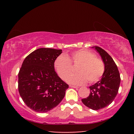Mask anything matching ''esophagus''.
<instances>
[{"mask_svg":"<svg viewBox=\"0 0 134 134\" xmlns=\"http://www.w3.org/2000/svg\"><path fill=\"white\" fill-rule=\"evenodd\" d=\"M69 87L71 88H78L77 87H76V86H74V85H69Z\"/></svg>","mask_w":134,"mask_h":134,"instance_id":"34e87169","label":"esophagus"}]
</instances>
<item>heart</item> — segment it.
<instances>
[{
  "instance_id": "1",
  "label": "heart",
  "mask_w": 134,
  "mask_h": 134,
  "mask_svg": "<svg viewBox=\"0 0 134 134\" xmlns=\"http://www.w3.org/2000/svg\"><path fill=\"white\" fill-rule=\"evenodd\" d=\"M71 63L78 64L76 69L77 73L69 76L72 70ZM54 68L62 79L65 80L67 77V82L76 85H84L87 80L89 83L97 82L105 71L103 61L96 57L94 53L86 49L75 51L71 54L70 57L60 55L55 60Z\"/></svg>"
}]
</instances>
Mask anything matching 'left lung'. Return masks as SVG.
<instances>
[{
  "mask_svg": "<svg viewBox=\"0 0 134 134\" xmlns=\"http://www.w3.org/2000/svg\"><path fill=\"white\" fill-rule=\"evenodd\" d=\"M99 54L105 66L101 79L90 87V93L82 102L90 109L97 110L110 105L118 94L121 79L117 66L108 53L98 46H93Z\"/></svg>",
  "mask_w": 134,
  "mask_h": 134,
  "instance_id": "obj_1",
  "label": "left lung"
}]
</instances>
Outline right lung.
<instances>
[{
	"label": "right lung",
	"instance_id": "right-lung-1",
	"mask_svg": "<svg viewBox=\"0 0 134 134\" xmlns=\"http://www.w3.org/2000/svg\"><path fill=\"white\" fill-rule=\"evenodd\" d=\"M61 49L40 48L24 60L18 74V90L27 107L46 113L57 106L69 86L57 74L54 62Z\"/></svg>",
	"mask_w": 134,
	"mask_h": 134
}]
</instances>
